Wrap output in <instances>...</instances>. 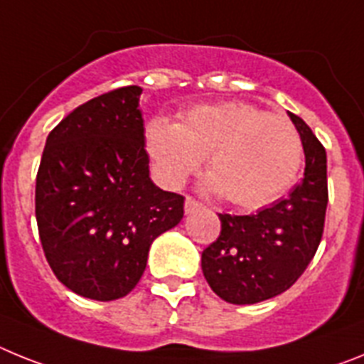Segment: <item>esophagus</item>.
Wrapping results in <instances>:
<instances>
[{"label":"esophagus","instance_id":"obj_1","mask_svg":"<svg viewBox=\"0 0 364 364\" xmlns=\"http://www.w3.org/2000/svg\"><path fill=\"white\" fill-rule=\"evenodd\" d=\"M200 207H201V205L198 203V201L192 200V198H188V196H186V200H185V213L186 214L194 213L196 208H200Z\"/></svg>","mask_w":364,"mask_h":364}]
</instances>
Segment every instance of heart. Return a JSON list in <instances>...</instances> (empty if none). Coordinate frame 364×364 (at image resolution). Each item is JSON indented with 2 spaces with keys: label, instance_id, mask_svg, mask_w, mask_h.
<instances>
[{
  "label": "heart",
  "instance_id": "obj_1",
  "mask_svg": "<svg viewBox=\"0 0 364 364\" xmlns=\"http://www.w3.org/2000/svg\"><path fill=\"white\" fill-rule=\"evenodd\" d=\"M144 146L166 186L181 185L207 154L205 191L225 192L230 203L245 208L277 200L302 157L299 134L286 117L245 102L194 106L178 124L156 117L144 128Z\"/></svg>",
  "mask_w": 364,
  "mask_h": 364
}]
</instances>
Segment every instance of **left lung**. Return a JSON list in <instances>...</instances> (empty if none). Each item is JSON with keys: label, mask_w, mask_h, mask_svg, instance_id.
<instances>
[{"label": "left lung", "mask_w": 364, "mask_h": 364, "mask_svg": "<svg viewBox=\"0 0 364 364\" xmlns=\"http://www.w3.org/2000/svg\"><path fill=\"white\" fill-rule=\"evenodd\" d=\"M306 156L304 178L286 200L251 216L220 214L221 232L201 255L208 286L230 304H257L293 286L317 252L328 205L326 150L289 113Z\"/></svg>", "instance_id": "8db88e82"}]
</instances>
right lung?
<instances>
[{"instance_id":"right-lung-1","label":"right lung","mask_w":364,"mask_h":364,"mask_svg":"<svg viewBox=\"0 0 364 364\" xmlns=\"http://www.w3.org/2000/svg\"><path fill=\"white\" fill-rule=\"evenodd\" d=\"M139 86L73 109L47 137L36 176L42 247L77 295L117 300L146 269L151 242L181 221L185 198L150 179Z\"/></svg>"}]
</instances>
